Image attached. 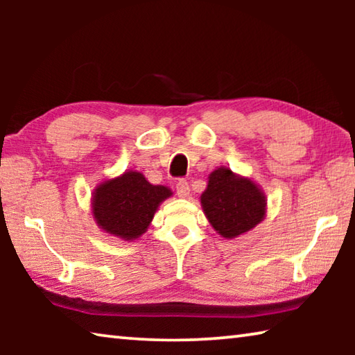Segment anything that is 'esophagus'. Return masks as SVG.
Returning <instances> with one entry per match:
<instances>
[{
    "mask_svg": "<svg viewBox=\"0 0 355 355\" xmlns=\"http://www.w3.org/2000/svg\"><path fill=\"white\" fill-rule=\"evenodd\" d=\"M175 189H177V194L178 197H182V199H184V197L189 196V184L186 180H178L177 184H175Z\"/></svg>",
    "mask_w": 355,
    "mask_h": 355,
    "instance_id": "34e87169",
    "label": "esophagus"
}]
</instances>
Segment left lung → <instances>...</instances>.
Here are the masks:
<instances>
[{
    "mask_svg": "<svg viewBox=\"0 0 355 355\" xmlns=\"http://www.w3.org/2000/svg\"><path fill=\"white\" fill-rule=\"evenodd\" d=\"M200 203L209 224L227 239L244 235L266 216V197L260 186L224 166L208 175Z\"/></svg>",
    "mask_w": 355,
    "mask_h": 355,
    "instance_id": "obj_1",
    "label": "left lung"
}]
</instances>
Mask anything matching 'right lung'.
I'll return each instance as SVG.
<instances>
[{
  "instance_id": "add662e5",
  "label": "right lung",
  "mask_w": 355,
  "mask_h": 355,
  "mask_svg": "<svg viewBox=\"0 0 355 355\" xmlns=\"http://www.w3.org/2000/svg\"><path fill=\"white\" fill-rule=\"evenodd\" d=\"M171 196L167 186L152 184L141 172L127 171L94 189V220L105 233L135 241L147 232L156 209Z\"/></svg>"
}]
</instances>
